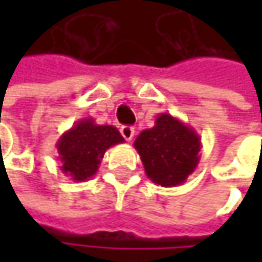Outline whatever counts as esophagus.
<instances>
[{
	"instance_id": "obj_1",
	"label": "esophagus",
	"mask_w": 262,
	"mask_h": 262,
	"mask_svg": "<svg viewBox=\"0 0 262 262\" xmlns=\"http://www.w3.org/2000/svg\"><path fill=\"white\" fill-rule=\"evenodd\" d=\"M121 135H123V138L126 139V141H132V138H133V135H135V129L130 127V126H123L121 129Z\"/></svg>"
}]
</instances>
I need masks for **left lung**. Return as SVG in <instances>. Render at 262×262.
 Returning <instances> with one entry per match:
<instances>
[{
    "mask_svg": "<svg viewBox=\"0 0 262 262\" xmlns=\"http://www.w3.org/2000/svg\"><path fill=\"white\" fill-rule=\"evenodd\" d=\"M147 178L161 186L186 182L200 161L202 141L199 133L170 114H159L151 129L135 139Z\"/></svg>",
    "mask_w": 262,
    "mask_h": 262,
    "instance_id": "8db88e82",
    "label": "left lung"
}]
</instances>
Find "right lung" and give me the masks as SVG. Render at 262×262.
Instances as JSON below:
<instances>
[{
	"label": "right lung",
	"instance_id": "obj_1",
	"mask_svg": "<svg viewBox=\"0 0 262 262\" xmlns=\"http://www.w3.org/2000/svg\"><path fill=\"white\" fill-rule=\"evenodd\" d=\"M121 142L124 138L117 127L97 124L94 118L80 120L57 139L59 168L73 181L84 182L98 171L106 150Z\"/></svg>",
	"mask_w": 262,
	"mask_h": 262
}]
</instances>
